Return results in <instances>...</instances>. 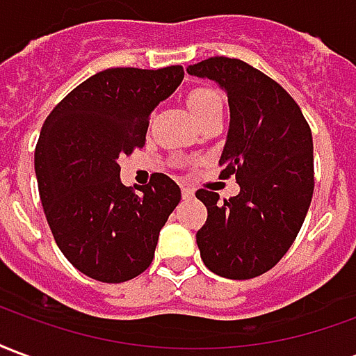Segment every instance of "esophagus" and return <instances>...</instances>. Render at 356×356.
Wrapping results in <instances>:
<instances>
[{"label":"esophagus","mask_w":356,"mask_h":356,"mask_svg":"<svg viewBox=\"0 0 356 356\" xmlns=\"http://www.w3.org/2000/svg\"><path fill=\"white\" fill-rule=\"evenodd\" d=\"M181 194H183V200H191L194 196V191L193 188H188V186H183V188H181Z\"/></svg>","instance_id":"esophagus-1"}]
</instances>
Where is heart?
<instances>
[{
  "instance_id": "b5f03b06",
  "label": "heart",
  "mask_w": 356,
  "mask_h": 356,
  "mask_svg": "<svg viewBox=\"0 0 356 356\" xmlns=\"http://www.w3.org/2000/svg\"><path fill=\"white\" fill-rule=\"evenodd\" d=\"M186 104L193 112V116L202 122L204 118L211 116L213 112H223V101L217 91L209 88H198L188 93Z\"/></svg>"
}]
</instances>
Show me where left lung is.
Here are the masks:
<instances>
[{"label":"left lung","instance_id":"1","mask_svg":"<svg viewBox=\"0 0 356 356\" xmlns=\"http://www.w3.org/2000/svg\"><path fill=\"white\" fill-rule=\"evenodd\" d=\"M186 72L213 80L229 97L219 165L221 177L236 175L240 185L223 204L217 193H196L208 208L196 232L202 261L225 278H255L282 259L305 221L314 188L311 127L286 89L244 60L211 57Z\"/></svg>","mask_w":356,"mask_h":356}]
</instances>
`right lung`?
<instances>
[{"instance_id":"obj_1","label":"right lung","mask_w":356,"mask_h":356,"mask_svg":"<svg viewBox=\"0 0 356 356\" xmlns=\"http://www.w3.org/2000/svg\"><path fill=\"white\" fill-rule=\"evenodd\" d=\"M185 78L183 66L108 68L66 95L43 122L34 165L43 211L68 261L99 282L147 270L179 185L154 173L140 194L122 185L118 158L145 147L148 118Z\"/></svg>"}]
</instances>
